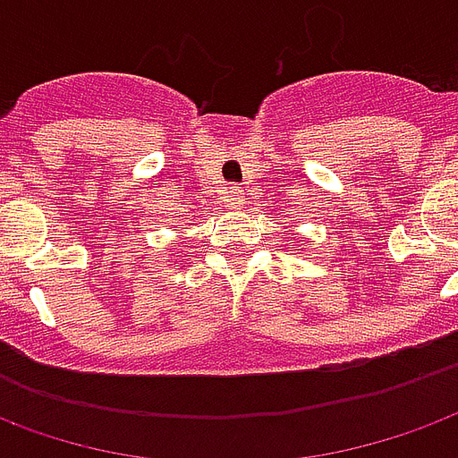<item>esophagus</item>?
Instances as JSON below:
<instances>
[{
	"instance_id": "34e87169",
	"label": "esophagus",
	"mask_w": 458,
	"mask_h": 458,
	"mask_svg": "<svg viewBox=\"0 0 458 458\" xmlns=\"http://www.w3.org/2000/svg\"><path fill=\"white\" fill-rule=\"evenodd\" d=\"M228 201L233 208H242V203H245V194H242V189H240V186H230Z\"/></svg>"
}]
</instances>
